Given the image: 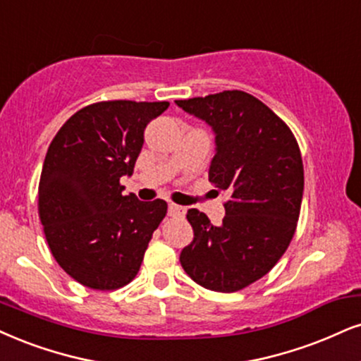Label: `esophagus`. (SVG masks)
Returning a JSON list of instances; mask_svg holds the SVG:
<instances>
[{
	"instance_id": "obj_1",
	"label": "esophagus",
	"mask_w": 361,
	"mask_h": 361,
	"mask_svg": "<svg viewBox=\"0 0 361 361\" xmlns=\"http://www.w3.org/2000/svg\"><path fill=\"white\" fill-rule=\"evenodd\" d=\"M169 216L184 217L185 216V207L177 206V204H169Z\"/></svg>"
}]
</instances>
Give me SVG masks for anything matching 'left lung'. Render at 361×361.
I'll return each mask as SVG.
<instances>
[{
    "instance_id": "1",
    "label": "left lung",
    "mask_w": 361,
    "mask_h": 361,
    "mask_svg": "<svg viewBox=\"0 0 361 361\" xmlns=\"http://www.w3.org/2000/svg\"><path fill=\"white\" fill-rule=\"evenodd\" d=\"M176 104L212 128L209 180L231 195L219 226L189 209L194 239L182 249L180 264L206 289L239 291L268 274L295 235L305 188L300 147L286 123L246 92Z\"/></svg>"
}]
</instances>
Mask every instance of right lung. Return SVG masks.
<instances>
[{"label": "right lung", "instance_id": "add662e5", "mask_svg": "<svg viewBox=\"0 0 361 361\" xmlns=\"http://www.w3.org/2000/svg\"><path fill=\"white\" fill-rule=\"evenodd\" d=\"M169 102L112 100L73 114L48 147L38 212L51 255L66 274L92 289L126 286L139 273L167 202L123 195L150 120Z\"/></svg>", "mask_w": 361, "mask_h": 361}]
</instances>
